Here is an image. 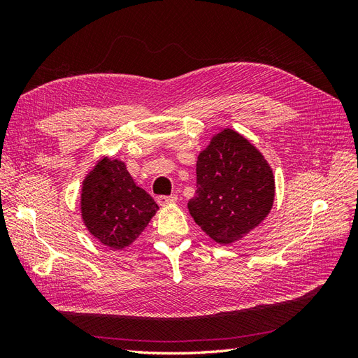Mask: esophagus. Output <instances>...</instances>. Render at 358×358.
I'll return each instance as SVG.
<instances>
[{
    "label": "esophagus",
    "mask_w": 358,
    "mask_h": 358,
    "mask_svg": "<svg viewBox=\"0 0 358 358\" xmlns=\"http://www.w3.org/2000/svg\"><path fill=\"white\" fill-rule=\"evenodd\" d=\"M176 201H178V196H175V194H173V196H159V197L157 199V203H158L159 206L175 204Z\"/></svg>",
    "instance_id": "34e87169"
}]
</instances>
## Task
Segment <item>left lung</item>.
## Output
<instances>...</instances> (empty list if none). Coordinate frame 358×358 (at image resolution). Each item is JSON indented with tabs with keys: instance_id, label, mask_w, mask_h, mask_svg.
Masks as SVG:
<instances>
[{
	"instance_id": "8db88e82",
	"label": "left lung",
	"mask_w": 358,
	"mask_h": 358,
	"mask_svg": "<svg viewBox=\"0 0 358 358\" xmlns=\"http://www.w3.org/2000/svg\"><path fill=\"white\" fill-rule=\"evenodd\" d=\"M189 215L216 243L241 241L272 210L275 176L263 154L231 128L210 138L197 157Z\"/></svg>"
}]
</instances>
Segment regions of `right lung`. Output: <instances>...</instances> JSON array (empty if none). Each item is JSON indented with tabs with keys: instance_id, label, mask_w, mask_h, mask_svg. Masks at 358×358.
Listing matches in <instances>:
<instances>
[{
	"instance_id": "obj_1",
	"label": "right lung",
	"mask_w": 358,
	"mask_h": 358,
	"mask_svg": "<svg viewBox=\"0 0 358 358\" xmlns=\"http://www.w3.org/2000/svg\"><path fill=\"white\" fill-rule=\"evenodd\" d=\"M157 210L158 204L137 185L121 159L103 157L82 182V221L96 241L110 249L131 245Z\"/></svg>"
}]
</instances>
